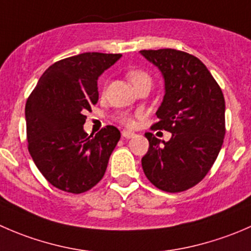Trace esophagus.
Returning a JSON list of instances; mask_svg holds the SVG:
<instances>
[{
	"instance_id": "34e87169",
	"label": "esophagus",
	"mask_w": 251,
	"mask_h": 251,
	"mask_svg": "<svg viewBox=\"0 0 251 251\" xmlns=\"http://www.w3.org/2000/svg\"><path fill=\"white\" fill-rule=\"evenodd\" d=\"M121 135H123V137L126 138V140H130V138L135 137L136 133L135 132H131V131H128V130H124L123 132H121Z\"/></svg>"
}]
</instances>
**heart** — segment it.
Here are the masks:
<instances>
[{
	"label": "heart",
	"instance_id": "b5f03b06",
	"mask_svg": "<svg viewBox=\"0 0 251 251\" xmlns=\"http://www.w3.org/2000/svg\"><path fill=\"white\" fill-rule=\"evenodd\" d=\"M127 78L133 86L140 82H143V81H151L149 75L147 73L142 72V70H131V72L127 73ZM120 121L126 126H132L133 123H135L132 116L128 115V114H121Z\"/></svg>",
	"mask_w": 251,
	"mask_h": 251
}]
</instances>
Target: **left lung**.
Here are the masks:
<instances>
[{"label":"left lung","mask_w":251,"mask_h":251,"mask_svg":"<svg viewBox=\"0 0 251 251\" xmlns=\"http://www.w3.org/2000/svg\"><path fill=\"white\" fill-rule=\"evenodd\" d=\"M141 54L163 74L165 96L151 126L173 133L160 141L151 132L142 158L147 178L161 191L177 193L192 188L214 165L225 133V98L201 59L173 48L143 50Z\"/></svg>","instance_id":"obj_1"}]
</instances>
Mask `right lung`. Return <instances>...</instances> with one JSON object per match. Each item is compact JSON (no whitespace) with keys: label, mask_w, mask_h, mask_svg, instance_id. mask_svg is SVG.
<instances>
[{"label":"right lung","mask_w":251,"mask_h":251,"mask_svg":"<svg viewBox=\"0 0 251 251\" xmlns=\"http://www.w3.org/2000/svg\"><path fill=\"white\" fill-rule=\"evenodd\" d=\"M120 58L87 52L55 62L27 98V149L40 173L60 191L83 193L104 176L120 131L108 125L88 136L83 124L98 102V77Z\"/></svg>","instance_id":"right-lung-1"}]
</instances>
